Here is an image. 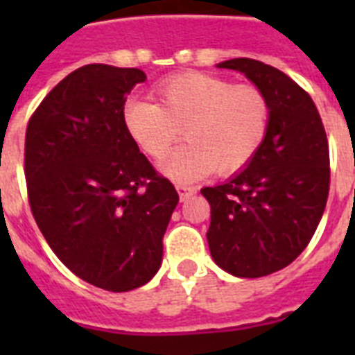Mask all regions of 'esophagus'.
<instances>
[{
  "instance_id": "obj_1",
  "label": "esophagus",
  "mask_w": 355,
  "mask_h": 355,
  "mask_svg": "<svg viewBox=\"0 0 355 355\" xmlns=\"http://www.w3.org/2000/svg\"><path fill=\"white\" fill-rule=\"evenodd\" d=\"M178 195H180V200H188L191 195L197 193V189L193 186H186V184H177Z\"/></svg>"
}]
</instances>
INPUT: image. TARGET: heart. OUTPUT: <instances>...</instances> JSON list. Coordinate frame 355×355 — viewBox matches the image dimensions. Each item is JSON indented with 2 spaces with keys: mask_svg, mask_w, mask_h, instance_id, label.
<instances>
[{
  "mask_svg": "<svg viewBox=\"0 0 355 355\" xmlns=\"http://www.w3.org/2000/svg\"><path fill=\"white\" fill-rule=\"evenodd\" d=\"M155 96L158 103L128 99L121 110L123 125L153 160L166 158L184 128L189 144L164 166L166 175L178 182L211 171H241L269 132V101L254 85H234L217 75L189 71L160 80Z\"/></svg>",
  "mask_w": 355,
  "mask_h": 355,
  "instance_id": "obj_1",
  "label": "heart"
}]
</instances>
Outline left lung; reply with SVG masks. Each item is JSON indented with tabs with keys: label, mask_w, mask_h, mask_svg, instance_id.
I'll return each mask as SVG.
<instances>
[{
	"label": "left lung",
	"mask_w": 355,
	"mask_h": 355,
	"mask_svg": "<svg viewBox=\"0 0 355 355\" xmlns=\"http://www.w3.org/2000/svg\"><path fill=\"white\" fill-rule=\"evenodd\" d=\"M217 68L245 73L270 107L252 162L228 182L200 189L211 208V258L230 275L259 278L295 261L319 227L330 191L328 138L313 99L284 71L254 58Z\"/></svg>",
	"instance_id": "obj_1"
}]
</instances>
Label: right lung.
<instances>
[{
	"label": "right lung",
	"mask_w": 355,
	"mask_h": 355,
	"mask_svg": "<svg viewBox=\"0 0 355 355\" xmlns=\"http://www.w3.org/2000/svg\"><path fill=\"white\" fill-rule=\"evenodd\" d=\"M138 68L88 64L38 105L25 132V180L40 232L80 280L107 291L144 286L160 269L178 193L125 130Z\"/></svg>",
	"instance_id": "obj_1"
}]
</instances>
